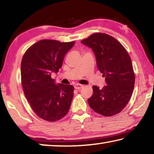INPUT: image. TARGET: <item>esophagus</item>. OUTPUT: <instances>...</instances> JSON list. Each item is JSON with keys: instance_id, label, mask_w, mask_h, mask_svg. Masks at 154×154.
<instances>
[{"instance_id": "obj_1", "label": "esophagus", "mask_w": 154, "mask_h": 154, "mask_svg": "<svg viewBox=\"0 0 154 154\" xmlns=\"http://www.w3.org/2000/svg\"><path fill=\"white\" fill-rule=\"evenodd\" d=\"M83 87V85L78 84V83H77V84H75V85H74L75 89H76V90H80L81 88H82Z\"/></svg>"}]
</instances>
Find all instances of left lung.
Listing matches in <instances>:
<instances>
[{
    "instance_id": "left-lung-1",
    "label": "left lung",
    "mask_w": 154,
    "mask_h": 154,
    "mask_svg": "<svg viewBox=\"0 0 154 154\" xmlns=\"http://www.w3.org/2000/svg\"><path fill=\"white\" fill-rule=\"evenodd\" d=\"M82 43L92 48L98 69L106 83L102 89L93 85L88 104L103 116H115L123 110L133 92L135 75L129 54L118 40L107 34L94 33Z\"/></svg>"
}]
</instances>
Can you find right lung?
<instances>
[{
    "label": "right lung",
    "instance_id": "obj_1",
    "mask_svg": "<svg viewBox=\"0 0 154 154\" xmlns=\"http://www.w3.org/2000/svg\"><path fill=\"white\" fill-rule=\"evenodd\" d=\"M73 42L43 39L30 46L21 62V79L25 96L33 111L48 122L62 119L69 112L74 87L51 78L58 72Z\"/></svg>",
    "mask_w": 154,
    "mask_h": 154
}]
</instances>
